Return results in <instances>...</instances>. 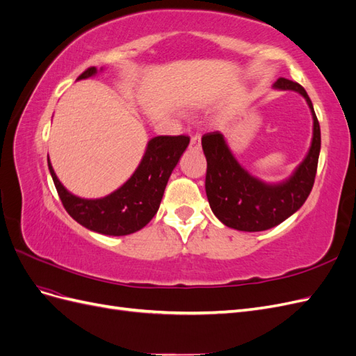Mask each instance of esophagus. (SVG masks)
Wrapping results in <instances>:
<instances>
[{
    "mask_svg": "<svg viewBox=\"0 0 356 356\" xmlns=\"http://www.w3.org/2000/svg\"><path fill=\"white\" fill-rule=\"evenodd\" d=\"M200 135H195V136H191V141H190V148L191 149H200Z\"/></svg>",
    "mask_w": 356,
    "mask_h": 356,
    "instance_id": "34e87169",
    "label": "esophagus"
}]
</instances>
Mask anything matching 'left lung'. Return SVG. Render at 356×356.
<instances>
[{
    "instance_id": "8db88e82",
    "label": "left lung",
    "mask_w": 356,
    "mask_h": 356,
    "mask_svg": "<svg viewBox=\"0 0 356 356\" xmlns=\"http://www.w3.org/2000/svg\"><path fill=\"white\" fill-rule=\"evenodd\" d=\"M273 88L298 92L306 99L314 118L309 152L289 178L268 184L251 175L236 160L222 134L211 132L202 136V148L208 161L204 188L209 207L215 217L234 230L263 232L281 224L303 207L315 182L321 129L314 105L306 90L296 81L277 79Z\"/></svg>"
}]
</instances>
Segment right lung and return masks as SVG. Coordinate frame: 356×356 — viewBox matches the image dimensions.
Returning a JSON list of instances; mask_svg holds the SVG:
<instances>
[{
    "instance_id": "right-lung-1",
    "label": "right lung",
    "mask_w": 356,
    "mask_h": 356,
    "mask_svg": "<svg viewBox=\"0 0 356 356\" xmlns=\"http://www.w3.org/2000/svg\"><path fill=\"white\" fill-rule=\"evenodd\" d=\"M96 74L98 70L92 67L77 80L89 79ZM188 144L190 138L186 135L152 138L132 177L120 188L101 199H83L72 195L62 186L49 157L47 163L63 208L75 221L96 233L126 236L141 230L152 221L159 211L172 170Z\"/></svg>"
}]
</instances>
